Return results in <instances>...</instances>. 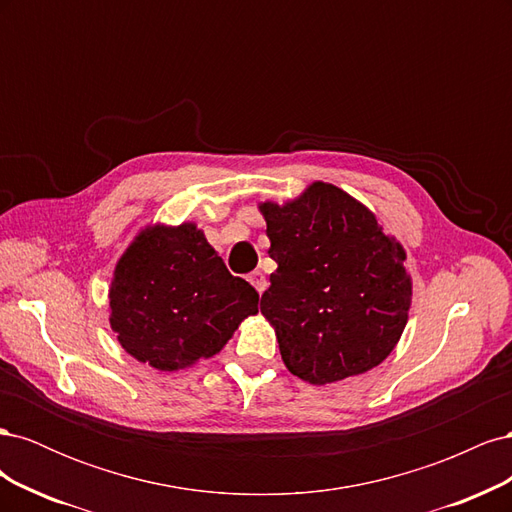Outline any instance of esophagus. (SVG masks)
Instances as JSON below:
<instances>
[{
  "label": "esophagus",
  "mask_w": 512,
  "mask_h": 512,
  "mask_svg": "<svg viewBox=\"0 0 512 512\" xmlns=\"http://www.w3.org/2000/svg\"><path fill=\"white\" fill-rule=\"evenodd\" d=\"M250 282H252V286L262 294L267 290V277H265V273L262 271H254L252 275H250Z\"/></svg>",
  "instance_id": "1"
}]
</instances>
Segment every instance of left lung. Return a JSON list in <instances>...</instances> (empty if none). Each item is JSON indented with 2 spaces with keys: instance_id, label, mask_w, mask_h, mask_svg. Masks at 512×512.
Returning <instances> with one entry per match:
<instances>
[{
  "instance_id": "obj_1",
  "label": "left lung",
  "mask_w": 512,
  "mask_h": 512,
  "mask_svg": "<svg viewBox=\"0 0 512 512\" xmlns=\"http://www.w3.org/2000/svg\"><path fill=\"white\" fill-rule=\"evenodd\" d=\"M258 209L277 262L260 312L290 374L322 386L378 367L408 322L404 245L333 183L314 181L299 198Z\"/></svg>"
}]
</instances>
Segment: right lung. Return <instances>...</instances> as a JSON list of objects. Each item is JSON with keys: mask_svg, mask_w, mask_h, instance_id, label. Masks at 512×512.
Listing matches in <instances>:
<instances>
[{"mask_svg": "<svg viewBox=\"0 0 512 512\" xmlns=\"http://www.w3.org/2000/svg\"><path fill=\"white\" fill-rule=\"evenodd\" d=\"M108 307L123 350L177 371L218 354L258 314V292L230 275L194 222L151 224L117 260Z\"/></svg>", "mask_w": 512, "mask_h": 512, "instance_id": "obj_1", "label": "right lung"}]
</instances>
